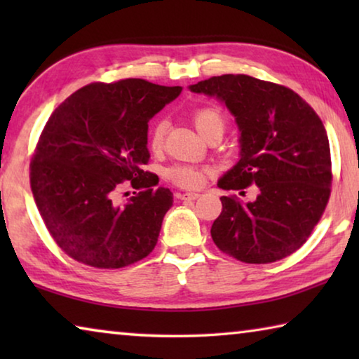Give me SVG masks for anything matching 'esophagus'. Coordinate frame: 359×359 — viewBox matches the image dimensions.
<instances>
[{"label": "esophagus", "instance_id": "34e87169", "mask_svg": "<svg viewBox=\"0 0 359 359\" xmlns=\"http://www.w3.org/2000/svg\"><path fill=\"white\" fill-rule=\"evenodd\" d=\"M199 196H201L199 193H182L180 199H184V201H194V199H198Z\"/></svg>", "mask_w": 359, "mask_h": 359}]
</instances>
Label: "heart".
Here are the masks:
<instances>
[{"label": "heart", "instance_id": "b5f03b06", "mask_svg": "<svg viewBox=\"0 0 359 359\" xmlns=\"http://www.w3.org/2000/svg\"><path fill=\"white\" fill-rule=\"evenodd\" d=\"M191 120L198 133L204 139L214 135V133L223 135L228 123L226 115L217 106L196 107L191 114ZM166 131L168 120L156 118L149 133V144L151 150H160L165 145ZM210 174L212 169L209 166H198L191 165V163H175V165L166 169V179L175 187L184 188V190H198V188H201Z\"/></svg>", "mask_w": 359, "mask_h": 359}]
</instances>
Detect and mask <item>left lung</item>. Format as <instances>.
<instances>
[{
  "instance_id": "8db88e82",
  "label": "left lung",
  "mask_w": 359,
  "mask_h": 359,
  "mask_svg": "<svg viewBox=\"0 0 359 359\" xmlns=\"http://www.w3.org/2000/svg\"><path fill=\"white\" fill-rule=\"evenodd\" d=\"M217 96L241 130V160L218 182L223 190L258 196L244 203L222 196L210 228L215 245L242 263L267 264L301 248L331 196V150L323 121L293 90L247 74H223L190 87Z\"/></svg>"
}]
</instances>
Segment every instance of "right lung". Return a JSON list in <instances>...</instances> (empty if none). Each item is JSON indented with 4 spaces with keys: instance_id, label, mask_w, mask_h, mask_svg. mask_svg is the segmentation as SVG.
Instances as JSON below:
<instances>
[{
    "instance_id": "1",
    "label": "right lung",
    "mask_w": 359,
    "mask_h": 359,
    "mask_svg": "<svg viewBox=\"0 0 359 359\" xmlns=\"http://www.w3.org/2000/svg\"><path fill=\"white\" fill-rule=\"evenodd\" d=\"M182 92L144 79L93 82L48 117L29 161V185L48 234L79 263L120 269L149 257L172 205L150 160L149 120ZM130 183L126 206L114 196Z\"/></svg>"
}]
</instances>
